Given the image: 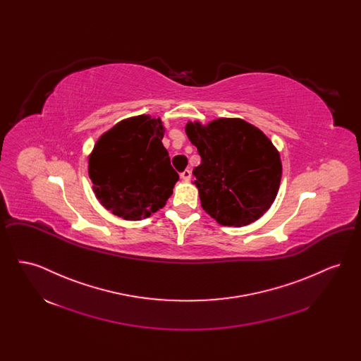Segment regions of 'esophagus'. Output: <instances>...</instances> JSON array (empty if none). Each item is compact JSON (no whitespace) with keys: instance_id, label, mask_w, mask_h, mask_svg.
<instances>
[{"instance_id":"esophagus-1","label":"esophagus","mask_w":361,"mask_h":361,"mask_svg":"<svg viewBox=\"0 0 361 361\" xmlns=\"http://www.w3.org/2000/svg\"><path fill=\"white\" fill-rule=\"evenodd\" d=\"M180 177H181L184 181H189V180H190V177H192V172H190L189 169H185L184 172L180 174Z\"/></svg>"}]
</instances>
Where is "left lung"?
Masks as SVG:
<instances>
[{
	"label": "left lung",
	"mask_w": 361,
	"mask_h": 361,
	"mask_svg": "<svg viewBox=\"0 0 361 361\" xmlns=\"http://www.w3.org/2000/svg\"><path fill=\"white\" fill-rule=\"evenodd\" d=\"M185 131L202 158L192 173L206 212L224 226L257 221L274 203L281 178L272 142L240 119L188 123Z\"/></svg>",
	"instance_id": "8db88e82"
}]
</instances>
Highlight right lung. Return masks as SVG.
I'll use <instances>...</instances> for the list:
<instances>
[{"label":"right lung","mask_w":361,"mask_h":361,"mask_svg":"<svg viewBox=\"0 0 361 361\" xmlns=\"http://www.w3.org/2000/svg\"><path fill=\"white\" fill-rule=\"evenodd\" d=\"M159 119L137 116L100 137L89 158L96 197L108 211L140 221L165 206L178 174L162 145Z\"/></svg>","instance_id":"1"}]
</instances>
